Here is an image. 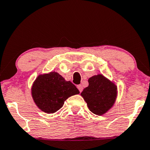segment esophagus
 <instances>
[{
    "instance_id": "esophagus-1",
    "label": "esophagus",
    "mask_w": 150,
    "mask_h": 150,
    "mask_svg": "<svg viewBox=\"0 0 150 150\" xmlns=\"http://www.w3.org/2000/svg\"><path fill=\"white\" fill-rule=\"evenodd\" d=\"M77 89H79V91H80V92L81 93L82 91V90H83V86L81 85V84H79V85H77Z\"/></svg>"
}]
</instances>
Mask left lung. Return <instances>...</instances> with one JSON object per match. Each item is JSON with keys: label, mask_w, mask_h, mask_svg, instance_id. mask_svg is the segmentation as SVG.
Segmentation results:
<instances>
[{"label": "left lung", "mask_w": 150, "mask_h": 150, "mask_svg": "<svg viewBox=\"0 0 150 150\" xmlns=\"http://www.w3.org/2000/svg\"><path fill=\"white\" fill-rule=\"evenodd\" d=\"M89 86L84 88L81 96L93 114L103 115L112 107L116 100L117 87L101 74L88 80Z\"/></svg>", "instance_id": "left-lung-1"}]
</instances>
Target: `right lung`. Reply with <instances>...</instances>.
<instances>
[{
    "label": "right lung",
    "instance_id": "right-lung-1",
    "mask_svg": "<svg viewBox=\"0 0 150 150\" xmlns=\"http://www.w3.org/2000/svg\"><path fill=\"white\" fill-rule=\"evenodd\" d=\"M80 93L75 85L57 72L39 75L34 81L31 94L39 109L48 113H54L64 105L65 100Z\"/></svg>",
    "mask_w": 150,
    "mask_h": 150
}]
</instances>
